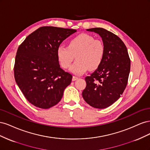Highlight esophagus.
<instances>
[{
    "label": "esophagus",
    "mask_w": 150,
    "mask_h": 150,
    "mask_svg": "<svg viewBox=\"0 0 150 150\" xmlns=\"http://www.w3.org/2000/svg\"><path fill=\"white\" fill-rule=\"evenodd\" d=\"M77 79H78V77H76V76H72V80L73 81H76V80H77Z\"/></svg>",
    "instance_id": "obj_1"
}]
</instances>
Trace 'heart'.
Segmentation results:
<instances>
[{"mask_svg":"<svg viewBox=\"0 0 150 150\" xmlns=\"http://www.w3.org/2000/svg\"><path fill=\"white\" fill-rule=\"evenodd\" d=\"M105 53L102 40L95 39L92 35L81 34L71 39L67 47L61 46L57 48V56L61 66L67 69L73 62L71 71L81 75L88 69H96L100 66Z\"/></svg>","mask_w":150,"mask_h":150,"instance_id":"b5f03b06","label":"heart"}]
</instances>
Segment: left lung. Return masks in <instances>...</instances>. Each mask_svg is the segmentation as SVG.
I'll return each mask as SVG.
<instances>
[{
  "instance_id": "8db88e82",
  "label": "left lung",
  "mask_w": 150,
  "mask_h": 150,
  "mask_svg": "<svg viewBox=\"0 0 150 150\" xmlns=\"http://www.w3.org/2000/svg\"><path fill=\"white\" fill-rule=\"evenodd\" d=\"M102 38L105 53L101 64L85 78L82 95L91 106L104 109L118 99L126 87L130 71V59L124 42L111 32L101 28L86 29Z\"/></svg>"
}]
</instances>
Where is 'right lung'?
Listing matches in <instances>:
<instances>
[{
	"label": "right lung",
	"instance_id": "1",
	"mask_svg": "<svg viewBox=\"0 0 150 150\" xmlns=\"http://www.w3.org/2000/svg\"><path fill=\"white\" fill-rule=\"evenodd\" d=\"M76 30L41 27L29 35L18 47L14 78L28 101L48 109L55 106L72 81L71 74L60 67L57 50Z\"/></svg>",
	"mask_w": 150,
	"mask_h": 150
}]
</instances>
